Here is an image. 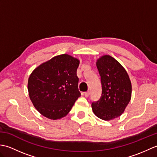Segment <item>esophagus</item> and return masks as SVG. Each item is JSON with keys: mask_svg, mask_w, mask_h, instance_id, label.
Segmentation results:
<instances>
[{"mask_svg": "<svg viewBox=\"0 0 157 157\" xmlns=\"http://www.w3.org/2000/svg\"><path fill=\"white\" fill-rule=\"evenodd\" d=\"M89 95H90V92H89V91L86 92L84 93V96H85V97H86V98L88 97Z\"/></svg>", "mask_w": 157, "mask_h": 157, "instance_id": "esophagus-1", "label": "esophagus"}]
</instances>
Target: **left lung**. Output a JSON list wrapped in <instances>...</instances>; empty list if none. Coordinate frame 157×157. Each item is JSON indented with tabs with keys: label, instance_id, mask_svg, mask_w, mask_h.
<instances>
[{
	"label": "left lung",
	"instance_id": "8db88e82",
	"mask_svg": "<svg viewBox=\"0 0 157 157\" xmlns=\"http://www.w3.org/2000/svg\"><path fill=\"white\" fill-rule=\"evenodd\" d=\"M101 75L102 94L92 109L96 117L105 121L114 119L124 112L132 97V84L124 67L110 55L96 61Z\"/></svg>",
	"mask_w": 157,
	"mask_h": 157
}]
</instances>
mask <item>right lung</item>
Segmentation results:
<instances>
[{"instance_id":"add662e5","label":"right lung","mask_w":157,"mask_h":157,"mask_svg":"<svg viewBox=\"0 0 157 157\" xmlns=\"http://www.w3.org/2000/svg\"><path fill=\"white\" fill-rule=\"evenodd\" d=\"M79 61L67 54L42 63L30 74L28 90L36 109L50 119L64 117L81 96L77 69Z\"/></svg>"}]
</instances>
